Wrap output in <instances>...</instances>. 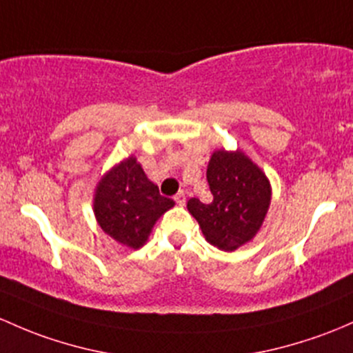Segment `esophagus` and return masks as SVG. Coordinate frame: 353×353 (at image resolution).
I'll return each mask as SVG.
<instances>
[{
  "mask_svg": "<svg viewBox=\"0 0 353 353\" xmlns=\"http://www.w3.org/2000/svg\"><path fill=\"white\" fill-rule=\"evenodd\" d=\"M174 201H176L179 206H183L184 203H186V192H184V191L177 192V194L174 196Z\"/></svg>",
  "mask_w": 353,
  "mask_h": 353,
  "instance_id": "34e87169",
  "label": "esophagus"
}]
</instances>
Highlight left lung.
<instances>
[{"label":"left lung","mask_w":353,"mask_h":353,"mask_svg":"<svg viewBox=\"0 0 353 353\" xmlns=\"http://www.w3.org/2000/svg\"><path fill=\"white\" fill-rule=\"evenodd\" d=\"M206 179L213 201L191 198L188 210L205 239L220 250L233 252L250 242L261 230L270 205V183L262 169L243 152H213Z\"/></svg>","instance_id":"left-lung-1"}]
</instances>
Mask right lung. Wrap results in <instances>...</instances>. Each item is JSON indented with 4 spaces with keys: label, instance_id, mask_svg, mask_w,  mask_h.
<instances>
[{
    "label": "right lung",
    "instance_id": "1",
    "mask_svg": "<svg viewBox=\"0 0 353 353\" xmlns=\"http://www.w3.org/2000/svg\"><path fill=\"white\" fill-rule=\"evenodd\" d=\"M92 206L103 232L137 250L147 242L155 221L174 206V201L161 196L132 155L101 177Z\"/></svg>",
    "mask_w": 353,
    "mask_h": 353
}]
</instances>
